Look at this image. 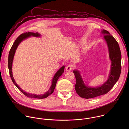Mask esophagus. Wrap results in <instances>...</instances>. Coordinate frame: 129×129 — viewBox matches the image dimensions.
<instances>
[{
  "label": "esophagus",
  "instance_id": "34e87169",
  "mask_svg": "<svg viewBox=\"0 0 129 129\" xmlns=\"http://www.w3.org/2000/svg\"><path fill=\"white\" fill-rule=\"evenodd\" d=\"M72 69H73L72 66H71V65H68V66L66 67V70L67 71H71Z\"/></svg>",
  "mask_w": 129,
  "mask_h": 129
}]
</instances>
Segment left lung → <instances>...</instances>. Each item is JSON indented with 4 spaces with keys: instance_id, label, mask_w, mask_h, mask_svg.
<instances>
[{
    "instance_id": "8db88e82",
    "label": "left lung",
    "mask_w": 129,
    "mask_h": 129,
    "mask_svg": "<svg viewBox=\"0 0 129 129\" xmlns=\"http://www.w3.org/2000/svg\"><path fill=\"white\" fill-rule=\"evenodd\" d=\"M101 33L104 35L109 52L110 60V72L106 82L98 87H90L85 84L80 72L77 70L73 71L76 82L75 89L77 94L84 98H91L106 94L112 88L118 80L121 72V53L119 45L115 39L106 30H103Z\"/></svg>"
}]
</instances>
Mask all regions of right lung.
I'll use <instances>...</instances> for the list:
<instances>
[{
    "mask_svg": "<svg viewBox=\"0 0 129 129\" xmlns=\"http://www.w3.org/2000/svg\"><path fill=\"white\" fill-rule=\"evenodd\" d=\"M31 36H33V37H40L41 36V34L38 33V32L36 33H34V32H26L22 34L19 36L16 40L15 41L14 43H13V45L12 46L10 50L9 53L8 55V69H9V74L10 76L11 77V78L12 79V82L15 85V86L18 88L19 90L22 92L25 96L29 97H32V98H38V99H43V98H45L49 96H50L51 94H52L54 89L55 88L56 84L57 82V81L58 79L59 78V77L62 74L64 73V68L65 67L64 66H62L55 73V74L54 75L53 78L52 79V85L49 88V90L47 91V92H45L44 94H41V95H36V94H30L29 93H27L24 90H22L19 86L15 82L14 77L13 76V74H12V63H13V60L14 58V55L16 52V50L19 46V45L21 43L22 41L24 40L25 39L31 37Z\"/></svg>",
    "mask_w": 129,
    "mask_h": 129,
    "instance_id": "1",
    "label": "right lung"
}]
</instances>
